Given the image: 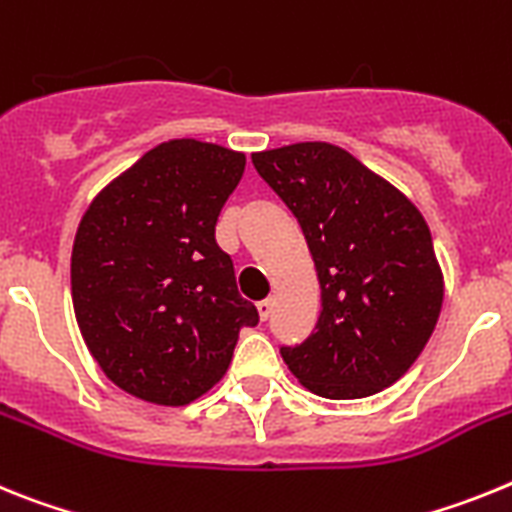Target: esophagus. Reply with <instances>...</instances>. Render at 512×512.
Masks as SVG:
<instances>
[{
  "label": "esophagus",
  "instance_id": "obj_1",
  "mask_svg": "<svg viewBox=\"0 0 512 512\" xmlns=\"http://www.w3.org/2000/svg\"><path fill=\"white\" fill-rule=\"evenodd\" d=\"M257 311H260V319H262V322H265V319H268L270 314H273V299L257 301Z\"/></svg>",
  "mask_w": 512,
  "mask_h": 512
}]
</instances>
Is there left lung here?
Segmentation results:
<instances>
[{
    "mask_svg": "<svg viewBox=\"0 0 512 512\" xmlns=\"http://www.w3.org/2000/svg\"><path fill=\"white\" fill-rule=\"evenodd\" d=\"M260 177L299 221L322 311L291 373L327 399H361L417 361L443 304V273L422 213L353 154L324 141L252 154Z\"/></svg>",
    "mask_w": 512,
    "mask_h": 512,
    "instance_id": "obj_1",
    "label": "left lung"
}]
</instances>
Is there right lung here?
I'll use <instances>...</instances> for the list:
<instances>
[{
	"mask_svg": "<svg viewBox=\"0 0 512 512\" xmlns=\"http://www.w3.org/2000/svg\"><path fill=\"white\" fill-rule=\"evenodd\" d=\"M244 154L195 139L146 151L90 203L71 250V301L102 373L144 402L180 407L219 384L242 299L216 221Z\"/></svg>",
	"mask_w": 512,
	"mask_h": 512,
	"instance_id": "obj_1",
	"label": "right lung"
}]
</instances>
